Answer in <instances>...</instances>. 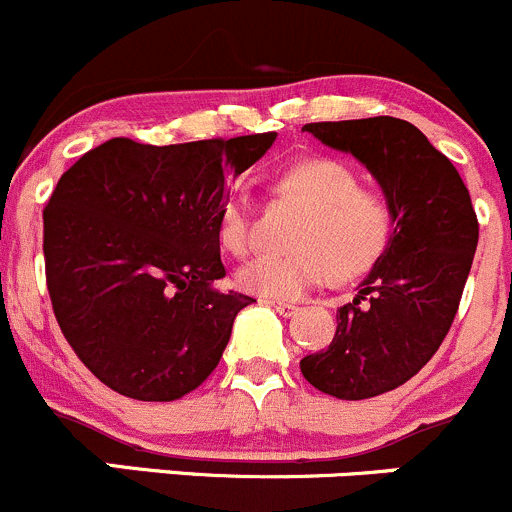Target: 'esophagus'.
Masks as SVG:
<instances>
[{"label":"esophagus","mask_w":512,"mask_h":512,"mask_svg":"<svg viewBox=\"0 0 512 512\" xmlns=\"http://www.w3.org/2000/svg\"><path fill=\"white\" fill-rule=\"evenodd\" d=\"M267 305L275 307L277 312H280L282 317H292L297 312V305L295 302H282V300H267Z\"/></svg>","instance_id":"esophagus-1"}]
</instances>
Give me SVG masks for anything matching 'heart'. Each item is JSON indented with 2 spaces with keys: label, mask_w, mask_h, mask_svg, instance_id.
Here are the masks:
<instances>
[{
  "label": "heart",
  "mask_w": 512,
  "mask_h": 512,
  "mask_svg": "<svg viewBox=\"0 0 512 512\" xmlns=\"http://www.w3.org/2000/svg\"><path fill=\"white\" fill-rule=\"evenodd\" d=\"M275 192L305 207L295 235L297 252L260 255L237 270V285L267 300H295L330 277L365 275L393 237V210L385 195L360 187L350 165L327 157L297 162L275 180ZM217 235L232 255L255 247V210L242 190L230 192L217 212Z\"/></svg>",
  "instance_id": "b5f03b06"
}]
</instances>
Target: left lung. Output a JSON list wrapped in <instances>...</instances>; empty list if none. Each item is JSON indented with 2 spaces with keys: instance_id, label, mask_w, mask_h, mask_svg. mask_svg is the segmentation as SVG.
<instances>
[{
  "instance_id": "8db88e82",
  "label": "left lung",
  "mask_w": 512,
  "mask_h": 512,
  "mask_svg": "<svg viewBox=\"0 0 512 512\" xmlns=\"http://www.w3.org/2000/svg\"><path fill=\"white\" fill-rule=\"evenodd\" d=\"M370 170L393 210L385 255L342 305L327 350L300 360L320 393L365 400L418 375L448 335L478 247V217L453 162L405 119L302 127Z\"/></svg>"
}]
</instances>
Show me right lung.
Here are the masks:
<instances>
[{"instance_id":"obj_1","label":"right lung","mask_w":512,"mask_h":512,"mask_svg":"<svg viewBox=\"0 0 512 512\" xmlns=\"http://www.w3.org/2000/svg\"><path fill=\"white\" fill-rule=\"evenodd\" d=\"M277 132L140 145L114 137L79 157L44 207V270L64 337L97 380L145 403L200 388L237 312L217 212Z\"/></svg>"}]
</instances>
